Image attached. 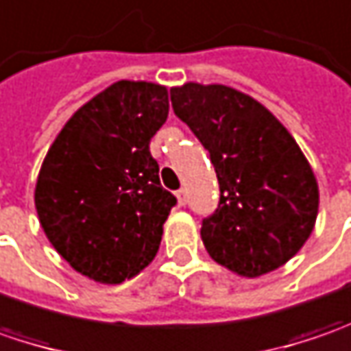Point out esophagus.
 <instances>
[{
    "label": "esophagus",
    "instance_id": "esophagus-1",
    "mask_svg": "<svg viewBox=\"0 0 351 351\" xmlns=\"http://www.w3.org/2000/svg\"><path fill=\"white\" fill-rule=\"evenodd\" d=\"M176 200H178V206L186 204V191H184V189L176 191Z\"/></svg>",
    "mask_w": 351,
    "mask_h": 351
}]
</instances>
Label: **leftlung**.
<instances>
[{
  "instance_id": "left-lung-1",
  "label": "left lung",
  "mask_w": 351,
  "mask_h": 351,
  "mask_svg": "<svg viewBox=\"0 0 351 351\" xmlns=\"http://www.w3.org/2000/svg\"><path fill=\"white\" fill-rule=\"evenodd\" d=\"M171 101L210 153L220 202L202 220L210 257L241 277L285 265L313 234L318 184L293 135L252 96L230 86L171 88Z\"/></svg>"
}]
</instances>
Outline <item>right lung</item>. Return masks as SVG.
Returning a JSON list of instances; mask_svg holds the SVG:
<instances>
[{"label":"right lung","instance_id":"1","mask_svg":"<svg viewBox=\"0 0 351 351\" xmlns=\"http://www.w3.org/2000/svg\"><path fill=\"white\" fill-rule=\"evenodd\" d=\"M169 115V92L119 80L66 121L35 186L38 221L74 271L119 285L159 252L176 198L160 186L151 137Z\"/></svg>","mask_w":351,"mask_h":351}]
</instances>
